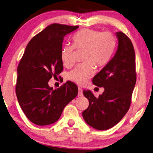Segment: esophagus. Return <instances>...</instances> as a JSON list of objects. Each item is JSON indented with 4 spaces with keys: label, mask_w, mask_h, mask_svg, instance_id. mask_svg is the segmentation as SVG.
I'll return each mask as SVG.
<instances>
[{
    "label": "esophagus",
    "mask_w": 153,
    "mask_h": 153,
    "mask_svg": "<svg viewBox=\"0 0 153 153\" xmlns=\"http://www.w3.org/2000/svg\"><path fill=\"white\" fill-rule=\"evenodd\" d=\"M78 96H79V97H82V96H83V90H82L81 88H79Z\"/></svg>",
    "instance_id": "34e87169"
}]
</instances>
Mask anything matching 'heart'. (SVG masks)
<instances>
[{
	"mask_svg": "<svg viewBox=\"0 0 153 153\" xmlns=\"http://www.w3.org/2000/svg\"><path fill=\"white\" fill-rule=\"evenodd\" d=\"M72 40L73 45H65L62 48L61 59L64 65L70 67L74 61L75 48L85 50L83 56L85 63L77 65L68 74L70 80L83 85L94 74V64L101 67L110 60L116 48V39L110 32L84 29L76 32Z\"/></svg>",
	"mask_w": 153,
	"mask_h": 153,
	"instance_id": "b5f03b06",
	"label": "heart"
}]
</instances>
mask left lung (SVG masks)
<instances>
[{"label":"left lung","mask_w":153,"mask_h":153,"mask_svg":"<svg viewBox=\"0 0 153 153\" xmlns=\"http://www.w3.org/2000/svg\"><path fill=\"white\" fill-rule=\"evenodd\" d=\"M118 47L112 57L92 83L104 92L97 97L90 90H83L89 106L82 112L87 124L99 130L117 124L129 110L136 83L135 54L130 39L123 32H116Z\"/></svg>","instance_id":"1"}]
</instances>
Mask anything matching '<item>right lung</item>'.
Segmentation results:
<instances>
[{
    "label": "right lung",
    "mask_w": 153,
    "mask_h": 153,
    "mask_svg": "<svg viewBox=\"0 0 153 153\" xmlns=\"http://www.w3.org/2000/svg\"><path fill=\"white\" fill-rule=\"evenodd\" d=\"M78 26L52 24L29 42L17 68L16 94L24 114L38 126L59 120L64 108L76 97L78 88L68 81L56 90L48 81L63 71L61 59L64 36Z\"/></svg>",
    "instance_id": "add662e5"
}]
</instances>
